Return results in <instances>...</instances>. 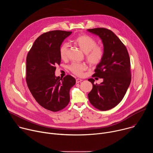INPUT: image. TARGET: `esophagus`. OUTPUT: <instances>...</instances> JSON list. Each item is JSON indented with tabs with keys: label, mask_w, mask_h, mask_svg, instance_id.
Masks as SVG:
<instances>
[{
	"label": "esophagus",
	"mask_w": 153,
	"mask_h": 153,
	"mask_svg": "<svg viewBox=\"0 0 153 153\" xmlns=\"http://www.w3.org/2000/svg\"><path fill=\"white\" fill-rule=\"evenodd\" d=\"M82 81V79H76V83H80Z\"/></svg>",
	"instance_id": "esophagus-1"
}]
</instances>
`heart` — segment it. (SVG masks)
Wrapping results in <instances>:
<instances>
[{
	"label": "heart",
	"mask_w": 153,
	"mask_h": 153,
	"mask_svg": "<svg viewBox=\"0 0 153 153\" xmlns=\"http://www.w3.org/2000/svg\"><path fill=\"white\" fill-rule=\"evenodd\" d=\"M76 44L86 54V59L88 63L92 65H97L101 62L104 57V50L99 45H97V41L93 37L83 34L76 37L74 39ZM68 45L63 43L60 48V56L62 59L67 58ZM86 68V65L80 63H73L69 67L70 70L77 76H82L83 71Z\"/></svg>",
	"instance_id": "b5f03b06"
}]
</instances>
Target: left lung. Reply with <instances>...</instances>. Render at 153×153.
Instances as JSON below:
<instances>
[{
  "mask_svg": "<svg viewBox=\"0 0 153 153\" xmlns=\"http://www.w3.org/2000/svg\"><path fill=\"white\" fill-rule=\"evenodd\" d=\"M88 31L100 37L105 52L93 76L103 80L97 85L94 83L93 79H88L93 84V89L88 96L93 106L99 110L106 111L121 102L130 85V59L125 45L111 30L97 28Z\"/></svg>",
  "mask_w": 153,
  "mask_h": 153,
  "instance_id": "8db88e82",
  "label": "left lung"
}]
</instances>
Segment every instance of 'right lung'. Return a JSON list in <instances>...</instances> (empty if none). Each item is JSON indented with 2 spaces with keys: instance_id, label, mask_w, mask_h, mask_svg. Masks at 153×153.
Segmentation results:
<instances>
[{
  "instance_id": "right-lung-1",
  "label": "right lung",
  "mask_w": 153,
  "mask_h": 153,
  "mask_svg": "<svg viewBox=\"0 0 153 153\" xmlns=\"http://www.w3.org/2000/svg\"><path fill=\"white\" fill-rule=\"evenodd\" d=\"M71 31L54 30L40 35L34 42L27 57L26 81L37 102L48 110L56 112L66 107L70 100V90L76 83L70 75L56 77L60 65V48Z\"/></svg>"
}]
</instances>
